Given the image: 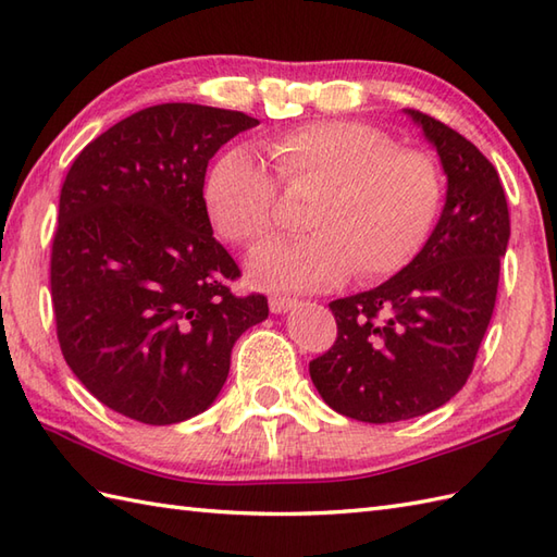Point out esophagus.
I'll use <instances>...</instances> for the list:
<instances>
[{
	"mask_svg": "<svg viewBox=\"0 0 557 557\" xmlns=\"http://www.w3.org/2000/svg\"><path fill=\"white\" fill-rule=\"evenodd\" d=\"M268 304L273 313H287V310L296 306V299H289V296H270Z\"/></svg>",
	"mask_w": 557,
	"mask_h": 557,
	"instance_id": "1",
	"label": "esophagus"
}]
</instances>
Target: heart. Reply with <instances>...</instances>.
Masks as SVG:
<instances>
[{"label": "heart", "instance_id": "b5f03b06", "mask_svg": "<svg viewBox=\"0 0 557 557\" xmlns=\"http://www.w3.org/2000/svg\"><path fill=\"white\" fill-rule=\"evenodd\" d=\"M265 151L282 187L313 191L308 235L256 251L258 287L313 292L348 275L389 277L426 247L444 206V175L430 153L400 149L366 123L322 121L270 137ZM277 185L249 149L225 151L209 171L203 206L213 230L237 247H256L275 230Z\"/></svg>", "mask_w": 557, "mask_h": 557}]
</instances>
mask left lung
I'll return each mask as SVG.
<instances>
[{
  "mask_svg": "<svg viewBox=\"0 0 557 557\" xmlns=\"http://www.w3.org/2000/svg\"><path fill=\"white\" fill-rule=\"evenodd\" d=\"M404 111L442 161L444 211L416 261L380 287L330 304L337 342L308 366L332 410L372 424L424 416L462 389L494 315L510 239L496 168L442 121Z\"/></svg>",
  "mask_w": 557,
  "mask_h": 557,
  "instance_id": "8db88e82",
  "label": "left lung"
}]
</instances>
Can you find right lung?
Segmentation results:
<instances>
[{"label":"right lung","instance_id":"right-lung-1","mask_svg":"<svg viewBox=\"0 0 557 557\" xmlns=\"http://www.w3.org/2000/svg\"><path fill=\"white\" fill-rule=\"evenodd\" d=\"M258 121L201 103L141 109L77 153L51 244V304L69 368L103 406L175 424L218 398L232 346L268 318L235 296L239 268L213 237L203 177Z\"/></svg>","mask_w":557,"mask_h":557}]
</instances>
